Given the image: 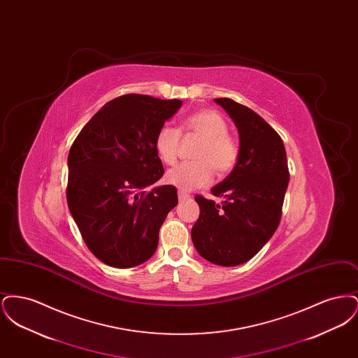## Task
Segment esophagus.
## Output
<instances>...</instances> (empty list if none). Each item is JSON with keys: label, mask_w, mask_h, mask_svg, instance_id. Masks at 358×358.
I'll use <instances>...</instances> for the list:
<instances>
[{"label": "esophagus", "mask_w": 358, "mask_h": 358, "mask_svg": "<svg viewBox=\"0 0 358 358\" xmlns=\"http://www.w3.org/2000/svg\"><path fill=\"white\" fill-rule=\"evenodd\" d=\"M178 200L180 201H187V200H190V196L185 192H178Z\"/></svg>", "instance_id": "esophagus-1"}]
</instances>
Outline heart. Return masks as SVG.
<instances>
[{"label": "heart", "instance_id": "1", "mask_svg": "<svg viewBox=\"0 0 358 358\" xmlns=\"http://www.w3.org/2000/svg\"><path fill=\"white\" fill-rule=\"evenodd\" d=\"M181 131L194 134L203 141L194 154L197 161L181 164L168 171V184L182 192H190L208 185L213 171L222 176L236 166L238 143L227 134L228 124L219 113L213 110L196 111L184 120ZM154 146L158 157L165 164L173 165L178 155L180 131L169 124H164L155 134Z\"/></svg>", "mask_w": 358, "mask_h": 358}]
</instances>
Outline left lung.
Wrapping results in <instances>:
<instances>
[{
  "label": "left lung",
  "mask_w": 358,
  "mask_h": 358,
  "mask_svg": "<svg viewBox=\"0 0 358 358\" xmlns=\"http://www.w3.org/2000/svg\"><path fill=\"white\" fill-rule=\"evenodd\" d=\"M215 102L227 111L238 133L236 166L212 187L220 204L197 196L200 217L192 241L208 262L234 267L252 259L276 231L289 187L282 138L251 108L228 98Z\"/></svg>",
  "instance_id": "1"
}]
</instances>
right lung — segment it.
Masks as SVG:
<instances>
[{
	"instance_id": "add662e5",
	"label": "right lung",
	"mask_w": 358,
	"mask_h": 358,
	"mask_svg": "<svg viewBox=\"0 0 358 358\" xmlns=\"http://www.w3.org/2000/svg\"><path fill=\"white\" fill-rule=\"evenodd\" d=\"M182 102L129 94L88 120L69 154L67 203L90 251L104 264L130 268L154 255L158 232L178 203L154 139Z\"/></svg>"
}]
</instances>
